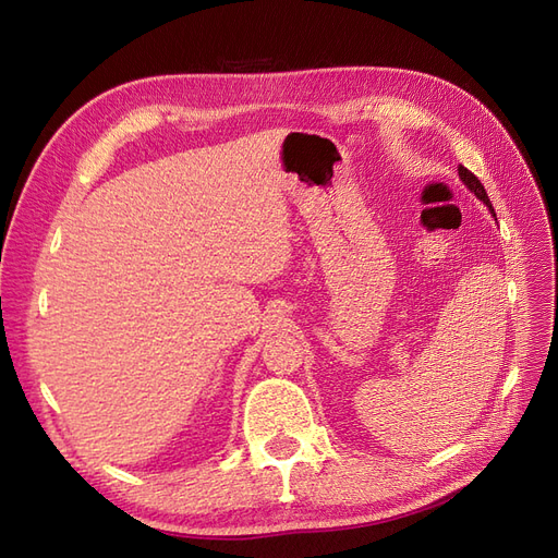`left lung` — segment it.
<instances>
[{
  "label": "left lung",
  "mask_w": 558,
  "mask_h": 558,
  "mask_svg": "<svg viewBox=\"0 0 558 558\" xmlns=\"http://www.w3.org/2000/svg\"><path fill=\"white\" fill-rule=\"evenodd\" d=\"M458 174H460V180H463V184L472 191V194L480 198V201H484L486 203V208L490 210V215L496 217V213H493V205H490V198H488V194H486V189H484V184L480 182V178H474V174L465 168V166H458Z\"/></svg>",
  "instance_id": "obj_1"
}]
</instances>
